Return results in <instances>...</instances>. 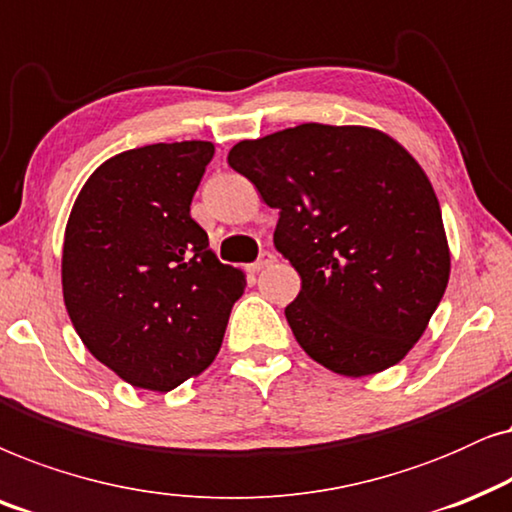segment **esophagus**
I'll return each instance as SVG.
<instances>
[{"label": "esophagus", "instance_id": "1", "mask_svg": "<svg viewBox=\"0 0 512 512\" xmlns=\"http://www.w3.org/2000/svg\"><path fill=\"white\" fill-rule=\"evenodd\" d=\"M276 262V255L274 252H269V250H264L260 257H257V262H252V264H248V271H252V274H257V271H262V269H267L269 264H274Z\"/></svg>", "mask_w": 512, "mask_h": 512}]
</instances>
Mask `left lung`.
Wrapping results in <instances>:
<instances>
[{
	"label": "left lung",
	"mask_w": 512,
	"mask_h": 512,
	"mask_svg": "<svg viewBox=\"0 0 512 512\" xmlns=\"http://www.w3.org/2000/svg\"><path fill=\"white\" fill-rule=\"evenodd\" d=\"M281 210L274 245L302 276L285 306L309 356L344 377L400 363L449 281L438 196L412 154L365 126L302 124L231 147Z\"/></svg>",
	"instance_id": "left-lung-1"
}]
</instances>
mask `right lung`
Returning a JSON list of instances; mask_svg holds the SVG:
<instances>
[{
  "label": "right lung",
  "mask_w": 512,
  "mask_h": 512,
  "mask_svg": "<svg viewBox=\"0 0 512 512\" xmlns=\"http://www.w3.org/2000/svg\"><path fill=\"white\" fill-rule=\"evenodd\" d=\"M213 142H159L107 159L65 227L63 297L86 349L131 386L173 391L222 346L241 269L189 215Z\"/></svg>",
  "instance_id": "obj_1"
}]
</instances>
